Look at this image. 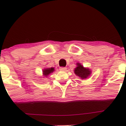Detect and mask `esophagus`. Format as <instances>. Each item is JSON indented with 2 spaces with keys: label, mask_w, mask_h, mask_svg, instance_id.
<instances>
[{
  "label": "esophagus",
  "mask_w": 126,
  "mask_h": 126,
  "mask_svg": "<svg viewBox=\"0 0 126 126\" xmlns=\"http://www.w3.org/2000/svg\"><path fill=\"white\" fill-rule=\"evenodd\" d=\"M66 69H67V68L66 67H60V70H62V71H66Z\"/></svg>",
  "instance_id": "esophagus-1"
}]
</instances>
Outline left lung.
<instances>
[{"label":"left lung","mask_w":126,"mask_h":126,"mask_svg":"<svg viewBox=\"0 0 126 126\" xmlns=\"http://www.w3.org/2000/svg\"><path fill=\"white\" fill-rule=\"evenodd\" d=\"M76 66L74 69V73L76 76H79L82 79H86L91 75V70L88 67H83L79 63H76Z\"/></svg>","instance_id":"8db88e82"}]
</instances>
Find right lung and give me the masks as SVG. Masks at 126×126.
<instances>
[{
  "label": "right lung",
  "instance_id": "right-lung-1",
  "mask_svg": "<svg viewBox=\"0 0 126 126\" xmlns=\"http://www.w3.org/2000/svg\"><path fill=\"white\" fill-rule=\"evenodd\" d=\"M55 70L54 67H50V68H44L43 70V75L44 77H47L49 75L53 73Z\"/></svg>",
  "mask_w": 126,
  "mask_h": 126
}]
</instances>
